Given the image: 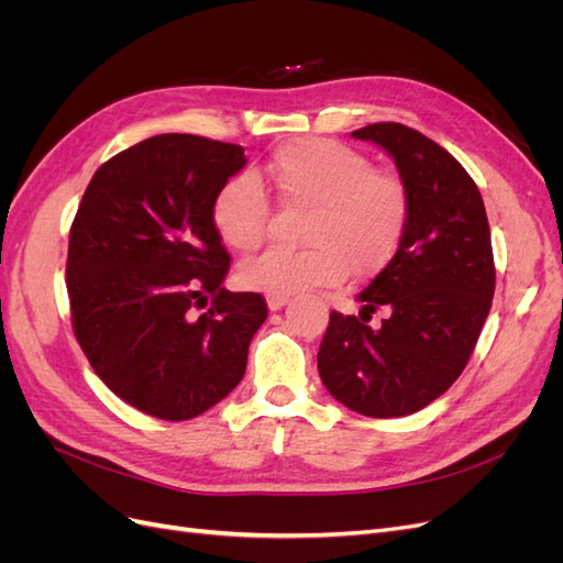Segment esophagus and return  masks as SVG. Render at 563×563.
<instances>
[{
  "label": "esophagus",
  "instance_id": "34e87169",
  "mask_svg": "<svg viewBox=\"0 0 563 563\" xmlns=\"http://www.w3.org/2000/svg\"><path fill=\"white\" fill-rule=\"evenodd\" d=\"M286 302H288V298H286V296H267V308H269L272 312L282 310Z\"/></svg>",
  "mask_w": 563,
  "mask_h": 563
}]
</instances>
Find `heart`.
<instances>
[{
    "mask_svg": "<svg viewBox=\"0 0 563 563\" xmlns=\"http://www.w3.org/2000/svg\"><path fill=\"white\" fill-rule=\"evenodd\" d=\"M275 192L282 207H310L302 225L308 249H267L236 267L251 291L296 296L376 272L397 251L411 211L406 183L376 172L364 152L327 139H300L272 152L255 176L228 180L213 199V228L234 251L265 240Z\"/></svg>",
    "mask_w": 563,
    "mask_h": 563,
    "instance_id": "b5f03b06",
    "label": "heart"
}]
</instances>
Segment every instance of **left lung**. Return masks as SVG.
Returning a JSON list of instances; mask_svg holds the SVG:
<instances>
[{
    "instance_id": "left-lung-1",
    "label": "left lung",
    "mask_w": 563,
    "mask_h": 563,
    "mask_svg": "<svg viewBox=\"0 0 563 563\" xmlns=\"http://www.w3.org/2000/svg\"><path fill=\"white\" fill-rule=\"evenodd\" d=\"M395 159L411 197L401 242L356 296L331 312L317 354L321 383L352 411L401 418L439 399L467 366L496 291L479 187L449 152L397 122L352 131ZM386 319L371 330L372 312Z\"/></svg>"
}]
</instances>
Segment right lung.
<instances>
[{"label":"right lung","mask_w":563,"mask_h":563,"mask_svg":"<svg viewBox=\"0 0 563 563\" xmlns=\"http://www.w3.org/2000/svg\"><path fill=\"white\" fill-rule=\"evenodd\" d=\"M246 166L244 147L190 133L141 141L93 174L67 246L73 329L119 399L190 420L240 385L261 294L223 286L230 253L213 199Z\"/></svg>","instance_id":"obj_1"}]
</instances>
